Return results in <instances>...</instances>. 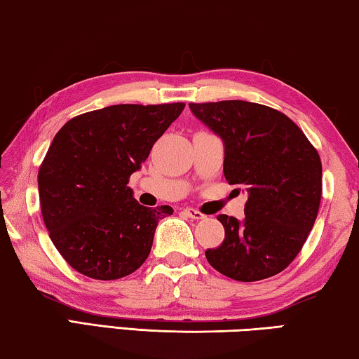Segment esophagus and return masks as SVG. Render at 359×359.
<instances>
[{
  "mask_svg": "<svg viewBox=\"0 0 359 359\" xmlns=\"http://www.w3.org/2000/svg\"><path fill=\"white\" fill-rule=\"evenodd\" d=\"M183 213L186 216H189V218H192V219H205V218H207V216H205L202 211H198L196 208H184Z\"/></svg>",
  "mask_w": 359,
  "mask_h": 359,
  "instance_id": "34e87169",
  "label": "esophagus"
}]
</instances>
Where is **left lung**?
<instances>
[{
  "mask_svg": "<svg viewBox=\"0 0 359 359\" xmlns=\"http://www.w3.org/2000/svg\"><path fill=\"white\" fill-rule=\"evenodd\" d=\"M224 141V176L245 186V219L219 215L224 242L205 251L210 266L237 281L280 273L302 250L321 202V158L286 114L266 104L189 103Z\"/></svg>",
  "mask_w": 359,
  "mask_h": 359,
  "instance_id": "obj_1",
  "label": "left lung"
}]
</instances>
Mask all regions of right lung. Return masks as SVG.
Masks as SVG:
<instances>
[{
	"label": "right lung",
	"instance_id": "add662e5",
	"mask_svg": "<svg viewBox=\"0 0 359 359\" xmlns=\"http://www.w3.org/2000/svg\"><path fill=\"white\" fill-rule=\"evenodd\" d=\"M184 103L113 104L69 119L38 172L49 237L76 272L95 280L133 273L149 256L168 205H140L127 186Z\"/></svg>",
	"mask_w": 359,
	"mask_h": 359
}]
</instances>
